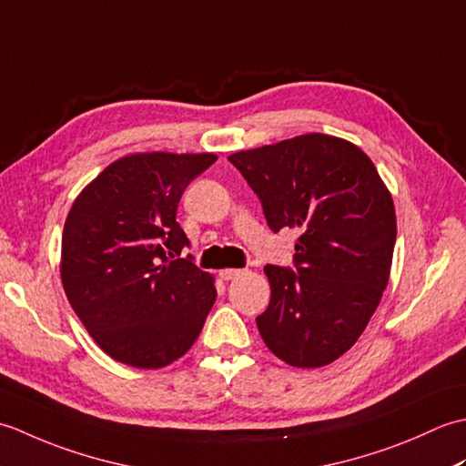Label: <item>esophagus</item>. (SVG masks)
Returning a JSON list of instances; mask_svg holds the SVG:
<instances>
[{"label":"esophagus","mask_w":466,"mask_h":466,"mask_svg":"<svg viewBox=\"0 0 466 466\" xmlns=\"http://www.w3.org/2000/svg\"><path fill=\"white\" fill-rule=\"evenodd\" d=\"M242 274H244V270H240V268H224V270H220V279L222 280H234Z\"/></svg>","instance_id":"obj_1"}]
</instances>
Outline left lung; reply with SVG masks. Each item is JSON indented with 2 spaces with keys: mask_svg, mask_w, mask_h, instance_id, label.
Returning <instances> with one entry per match:
<instances>
[{
  "mask_svg": "<svg viewBox=\"0 0 466 466\" xmlns=\"http://www.w3.org/2000/svg\"><path fill=\"white\" fill-rule=\"evenodd\" d=\"M260 198L272 232L299 228L294 269L266 264V346L299 369L334 362L359 340L389 284L397 216L360 147L306 134L228 157Z\"/></svg>",
  "mask_w": 466,
  "mask_h": 466,
  "instance_id": "8db88e82",
  "label": "left lung"
}]
</instances>
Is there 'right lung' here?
Returning a JSON list of instances; mask_svg holds the SVG:
<instances>
[{"mask_svg": "<svg viewBox=\"0 0 466 466\" xmlns=\"http://www.w3.org/2000/svg\"><path fill=\"white\" fill-rule=\"evenodd\" d=\"M214 154H132L76 198L62 238V282L97 346L136 369L184 356L216 300L214 279L177 258L190 240L176 212Z\"/></svg>", "mask_w": 466, "mask_h": 466, "instance_id": "1", "label": "right lung"}]
</instances>
